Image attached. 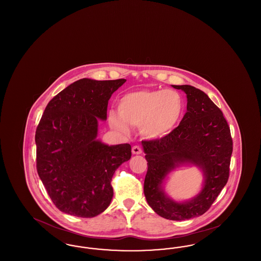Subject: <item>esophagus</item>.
Wrapping results in <instances>:
<instances>
[{"label":"esophagus","mask_w":261,"mask_h":261,"mask_svg":"<svg viewBox=\"0 0 261 261\" xmlns=\"http://www.w3.org/2000/svg\"><path fill=\"white\" fill-rule=\"evenodd\" d=\"M132 153L133 154H141L142 153V149L139 146H134L132 148Z\"/></svg>","instance_id":"34e87169"}]
</instances>
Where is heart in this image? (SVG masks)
I'll use <instances>...</instances> for the list:
<instances>
[{"label":"heart","instance_id":"1","mask_svg":"<svg viewBox=\"0 0 261 261\" xmlns=\"http://www.w3.org/2000/svg\"><path fill=\"white\" fill-rule=\"evenodd\" d=\"M118 111L109 114L111 127L128 135L130 126L140 127L143 136L150 140L170 134L184 113V99L175 90H139L123 95Z\"/></svg>","mask_w":261,"mask_h":261}]
</instances>
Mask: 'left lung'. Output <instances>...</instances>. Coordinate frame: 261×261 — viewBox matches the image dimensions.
Returning <instances> with one entry per match:
<instances>
[{"mask_svg":"<svg viewBox=\"0 0 261 261\" xmlns=\"http://www.w3.org/2000/svg\"><path fill=\"white\" fill-rule=\"evenodd\" d=\"M187 96V112L167 136L143 141L148 162L144 193L155 213L169 220H186L208 211L229 178L233 151L230 127L223 113L208 96L190 85H172ZM183 164L199 167L204 181L199 194L176 202L165 193L168 175Z\"/></svg>","mask_w":261,"mask_h":261,"instance_id":"obj_1","label":"left lung"}]
</instances>
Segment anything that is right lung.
<instances>
[{
  "label": "right lung",
  "mask_w": 261,
  "mask_h": 261,
  "mask_svg": "<svg viewBox=\"0 0 261 261\" xmlns=\"http://www.w3.org/2000/svg\"><path fill=\"white\" fill-rule=\"evenodd\" d=\"M126 79L83 78L50 99L38 125V175L60 211L83 218L99 215L113 197L115 170L131 158V146L97 139L109 99Z\"/></svg>",
  "instance_id": "1"
}]
</instances>
